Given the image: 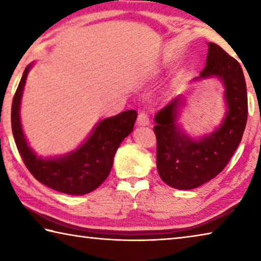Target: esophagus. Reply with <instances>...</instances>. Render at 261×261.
<instances>
[{"instance_id": "esophagus-1", "label": "esophagus", "mask_w": 261, "mask_h": 261, "mask_svg": "<svg viewBox=\"0 0 261 261\" xmlns=\"http://www.w3.org/2000/svg\"><path fill=\"white\" fill-rule=\"evenodd\" d=\"M148 124H149V118L147 116V114L140 113L138 115V118H137V125H138V126H146Z\"/></svg>"}]
</instances>
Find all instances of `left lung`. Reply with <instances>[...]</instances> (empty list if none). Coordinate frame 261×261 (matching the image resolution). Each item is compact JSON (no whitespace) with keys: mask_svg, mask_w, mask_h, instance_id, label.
I'll return each mask as SVG.
<instances>
[{"mask_svg":"<svg viewBox=\"0 0 261 261\" xmlns=\"http://www.w3.org/2000/svg\"><path fill=\"white\" fill-rule=\"evenodd\" d=\"M206 65L192 83L218 79L224 88V116L208 134L191 137L184 131L185 99L177 94L154 117L156 167L161 179L177 190H192L219 175L240 145L247 120L246 84L243 70L220 46L207 43Z\"/></svg>","mask_w":261,"mask_h":261,"instance_id":"1","label":"left lung"}]
</instances>
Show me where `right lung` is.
<instances>
[{
    "mask_svg": "<svg viewBox=\"0 0 261 261\" xmlns=\"http://www.w3.org/2000/svg\"><path fill=\"white\" fill-rule=\"evenodd\" d=\"M33 65L34 62L24 70L12 101L11 126L17 148L30 173L48 188L70 196H83L94 191L108 177L121 143L134 131L137 112L126 110L102 118L85 140L68 153L54 156L38 155L26 139L20 118L26 78Z\"/></svg>",
    "mask_w": 261,
    "mask_h": 261,
    "instance_id": "1",
    "label": "right lung"
}]
</instances>
